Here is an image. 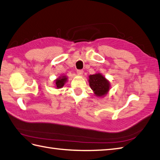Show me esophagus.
Here are the masks:
<instances>
[{
    "mask_svg": "<svg viewBox=\"0 0 160 160\" xmlns=\"http://www.w3.org/2000/svg\"><path fill=\"white\" fill-rule=\"evenodd\" d=\"M77 73L78 74H79V75L82 76L83 74V71L81 70H78L77 71Z\"/></svg>",
    "mask_w": 160,
    "mask_h": 160,
    "instance_id": "esophagus-1",
    "label": "esophagus"
}]
</instances>
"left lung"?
<instances>
[{"instance_id":"1","label":"left lung","mask_w":160,"mask_h":160,"mask_svg":"<svg viewBox=\"0 0 160 160\" xmlns=\"http://www.w3.org/2000/svg\"><path fill=\"white\" fill-rule=\"evenodd\" d=\"M90 87L95 96L104 97L110 89V81L100 73L91 74L88 77Z\"/></svg>"}]
</instances>
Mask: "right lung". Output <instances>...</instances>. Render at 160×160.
<instances>
[{
	"label": "right lung",
	"mask_w": 160,
	"mask_h": 160,
	"mask_svg": "<svg viewBox=\"0 0 160 160\" xmlns=\"http://www.w3.org/2000/svg\"><path fill=\"white\" fill-rule=\"evenodd\" d=\"M68 77L66 75H61L57 78V79L54 80L55 88H56V89H60L62 87H63L65 83L68 81Z\"/></svg>",
	"instance_id": "add662e5"
}]
</instances>
